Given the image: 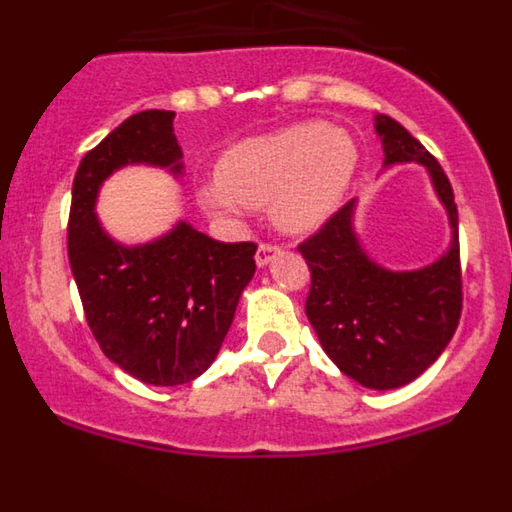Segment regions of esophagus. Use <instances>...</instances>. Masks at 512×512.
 <instances>
[{
	"label": "esophagus",
	"mask_w": 512,
	"mask_h": 512,
	"mask_svg": "<svg viewBox=\"0 0 512 512\" xmlns=\"http://www.w3.org/2000/svg\"><path fill=\"white\" fill-rule=\"evenodd\" d=\"M279 251H282V246H279V243H274V241H261L259 248H256V264L266 266L271 259H274V256H277Z\"/></svg>",
	"instance_id": "34e87169"
}]
</instances>
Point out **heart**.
<instances>
[{
	"instance_id": "1",
	"label": "heart",
	"mask_w": 512,
	"mask_h": 512,
	"mask_svg": "<svg viewBox=\"0 0 512 512\" xmlns=\"http://www.w3.org/2000/svg\"><path fill=\"white\" fill-rule=\"evenodd\" d=\"M356 166L348 135L323 122H305L230 148L217 164V182L202 187L215 212L274 202V220L289 233L318 228L336 210Z\"/></svg>"
}]
</instances>
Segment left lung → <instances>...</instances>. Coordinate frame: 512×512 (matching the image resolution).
<instances>
[{"label":"left lung","mask_w":512,"mask_h":512,"mask_svg":"<svg viewBox=\"0 0 512 512\" xmlns=\"http://www.w3.org/2000/svg\"><path fill=\"white\" fill-rule=\"evenodd\" d=\"M387 164L418 161L449 212L454 241L436 264L418 271H387L361 251L351 228L354 202L297 246L310 266L305 312L333 364L372 390L413 382L449 346L461 318L459 212L441 164L418 138L387 115L377 117Z\"/></svg>","instance_id":"obj_1"}]
</instances>
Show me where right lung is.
I'll return each mask as SVG.
<instances>
[{"label": "right lung", "instance_id": "add662e5", "mask_svg": "<svg viewBox=\"0 0 512 512\" xmlns=\"http://www.w3.org/2000/svg\"><path fill=\"white\" fill-rule=\"evenodd\" d=\"M174 112L146 110L117 125L81 158L69 212V264L102 354L156 387L200 377L215 361L235 305L256 271V243H220L179 223L161 241L125 248L92 207L99 184L125 164L182 171Z\"/></svg>", "mask_w": 512, "mask_h": 512}]
</instances>
